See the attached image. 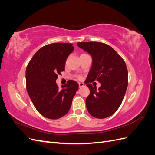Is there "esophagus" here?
I'll list each match as a JSON object with an SVG mask.
<instances>
[{"instance_id":"obj_1","label":"esophagus","mask_w":155,"mask_h":155,"mask_svg":"<svg viewBox=\"0 0 155 155\" xmlns=\"http://www.w3.org/2000/svg\"><path fill=\"white\" fill-rule=\"evenodd\" d=\"M84 86V83H79V87H82Z\"/></svg>"}]
</instances>
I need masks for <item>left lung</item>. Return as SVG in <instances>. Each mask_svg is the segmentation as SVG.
Listing matches in <instances>:
<instances>
[{
    "label": "left lung",
    "mask_w": 155,
    "mask_h": 155,
    "mask_svg": "<svg viewBox=\"0 0 155 155\" xmlns=\"http://www.w3.org/2000/svg\"><path fill=\"white\" fill-rule=\"evenodd\" d=\"M79 48L91 54L92 65L85 83L90 89L86 99L89 114L96 118L113 114L121 104L128 85V71L122 58L111 46L99 42L78 43ZM101 83L98 90L91 83Z\"/></svg>",
    "instance_id": "8db88e82"
}]
</instances>
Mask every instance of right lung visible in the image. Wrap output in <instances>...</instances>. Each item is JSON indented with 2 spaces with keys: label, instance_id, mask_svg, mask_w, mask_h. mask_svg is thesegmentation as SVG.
I'll return each mask as SVG.
<instances>
[{
  "label": "right lung",
  "instance_id": "right-lung-1",
  "mask_svg": "<svg viewBox=\"0 0 155 155\" xmlns=\"http://www.w3.org/2000/svg\"><path fill=\"white\" fill-rule=\"evenodd\" d=\"M74 49L72 43L47 45L37 51L27 65L28 94L37 110L45 118H61L71 107L78 83L69 80L59 89L55 81L64 70L65 62Z\"/></svg>",
  "mask_w": 155,
  "mask_h": 155
}]
</instances>
